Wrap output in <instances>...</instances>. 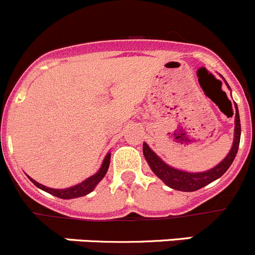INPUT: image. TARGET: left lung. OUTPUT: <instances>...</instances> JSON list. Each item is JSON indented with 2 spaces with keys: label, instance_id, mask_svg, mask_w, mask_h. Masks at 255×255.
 Listing matches in <instances>:
<instances>
[{
  "label": "left lung",
  "instance_id": "1",
  "mask_svg": "<svg viewBox=\"0 0 255 255\" xmlns=\"http://www.w3.org/2000/svg\"><path fill=\"white\" fill-rule=\"evenodd\" d=\"M228 85V83H227ZM229 87V85H228ZM240 118L239 112H238V107L235 104V128H234V142L230 152L224 160L221 161L219 165L211 168L209 171H204V172H186V171L177 170L167 163L163 162L160 157L157 156L153 151L148 147V144L143 143V154L146 158L147 163L149 165L151 170L153 171L154 175L158 178H161L168 187L171 189L178 190V191H196V190L201 189V187L206 186L210 182L215 181L216 178L221 177L227 172L228 168L232 166L233 161H234L235 156H237L238 148H239L240 143Z\"/></svg>",
  "mask_w": 255,
  "mask_h": 255
}]
</instances>
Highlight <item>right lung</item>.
<instances>
[{
	"label": "right lung",
	"mask_w": 255,
	"mask_h": 255,
	"mask_svg": "<svg viewBox=\"0 0 255 255\" xmlns=\"http://www.w3.org/2000/svg\"><path fill=\"white\" fill-rule=\"evenodd\" d=\"M109 162H111V153L107 154L106 158L103 160V163H102L101 168H99V171L95 173V175L90 176V177H88L87 180H84V181L80 182V184L75 185V186L68 187V189H60V190L51 189V187H46V186H44V185L36 182L35 180H32L30 176H27V177L30 178L31 182H32L35 186H37L39 189L44 190V191L49 192V194L54 195V196L60 197V199H66V200L75 199V197L85 196V195H88L89 192H92L93 190H94V187L97 186L102 178L106 176L107 171H108V167H109Z\"/></svg>",
	"instance_id": "add662e5"
}]
</instances>
